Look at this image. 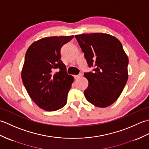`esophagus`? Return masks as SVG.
<instances>
[{
	"label": "esophagus",
	"instance_id": "esophagus-1",
	"mask_svg": "<svg viewBox=\"0 0 149 149\" xmlns=\"http://www.w3.org/2000/svg\"><path fill=\"white\" fill-rule=\"evenodd\" d=\"M82 75H83V74H79V75H74V78L75 79H79L81 77H82Z\"/></svg>",
	"mask_w": 149,
	"mask_h": 149
}]
</instances>
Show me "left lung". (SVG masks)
<instances>
[{
    "instance_id": "8db88e82",
    "label": "left lung",
    "mask_w": 149,
    "mask_h": 149,
    "mask_svg": "<svg viewBox=\"0 0 149 149\" xmlns=\"http://www.w3.org/2000/svg\"><path fill=\"white\" fill-rule=\"evenodd\" d=\"M84 54L88 65L93 72L84 74L88 86L84 94L88 102L106 107L115 102L128 79V57L121 42L111 35L91 33L75 35Z\"/></svg>"
}]
</instances>
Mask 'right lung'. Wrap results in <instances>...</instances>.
<instances>
[{"instance_id": "1", "label": "right lung", "mask_w": 149, "mask_h": 149, "mask_svg": "<svg viewBox=\"0 0 149 149\" xmlns=\"http://www.w3.org/2000/svg\"><path fill=\"white\" fill-rule=\"evenodd\" d=\"M73 38H44L31 44L26 52L22 82L31 99L47 111L61 109L67 102L74 77L61 60V49Z\"/></svg>"}]
</instances>
